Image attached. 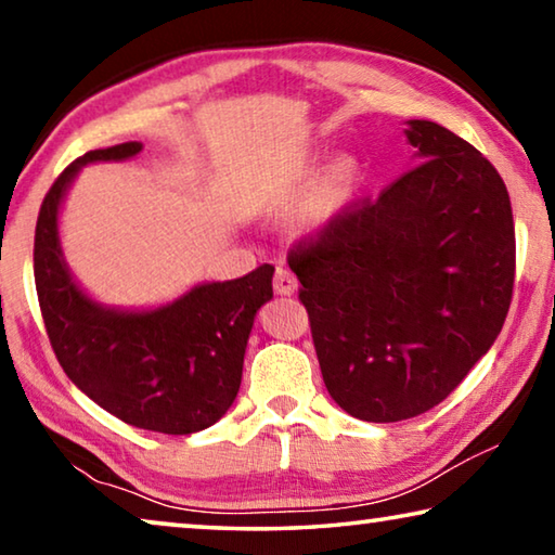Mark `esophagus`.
<instances>
[{
    "mask_svg": "<svg viewBox=\"0 0 555 555\" xmlns=\"http://www.w3.org/2000/svg\"><path fill=\"white\" fill-rule=\"evenodd\" d=\"M298 288V281L294 276V271L288 267H276V274H274V291L279 296H291L296 294Z\"/></svg>",
    "mask_w": 555,
    "mask_h": 555,
    "instance_id": "34e87169",
    "label": "esophagus"
}]
</instances>
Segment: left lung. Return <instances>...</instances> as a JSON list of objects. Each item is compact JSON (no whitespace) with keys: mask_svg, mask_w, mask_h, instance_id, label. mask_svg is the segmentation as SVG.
<instances>
[{"mask_svg":"<svg viewBox=\"0 0 555 555\" xmlns=\"http://www.w3.org/2000/svg\"><path fill=\"white\" fill-rule=\"evenodd\" d=\"M403 134L416 166L288 255L325 387L372 424L443 401L494 345L514 288L496 168L436 121L409 119Z\"/></svg>","mask_w":555,"mask_h":555,"instance_id":"1","label":"left lung"}]
</instances>
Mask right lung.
Segmentation results:
<instances>
[{"mask_svg":"<svg viewBox=\"0 0 555 555\" xmlns=\"http://www.w3.org/2000/svg\"><path fill=\"white\" fill-rule=\"evenodd\" d=\"M142 149V142L95 149L51 185L36 222V291L53 352L75 387L129 426L191 436L218 424L237 397L255 315L274 298V267L203 281L154 308L92 298L63 257L59 215L82 166L127 162Z\"/></svg>","mask_w":555,"mask_h":555,"instance_id":"1","label":"right lung"}]
</instances>
